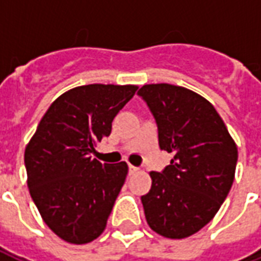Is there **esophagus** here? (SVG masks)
<instances>
[{
  "mask_svg": "<svg viewBox=\"0 0 261 261\" xmlns=\"http://www.w3.org/2000/svg\"><path fill=\"white\" fill-rule=\"evenodd\" d=\"M128 172H130V175H133V173L138 172V168H137V166H134V165H130V166H128Z\"/></svg>",
  "mask_w": 261,
  "mask_h": 261,
  "instance_id": "obj_1",
  "label": "esophagus"
}]
</instances>
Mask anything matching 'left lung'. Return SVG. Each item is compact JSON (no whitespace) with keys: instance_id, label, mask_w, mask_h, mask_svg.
<instances>
[{"instance_id":"1","label":"left lung","mask_w":261,"mask_h":261,"mask_svg":"<svg viewBox=\"0 0 261 261\" xmlns=\"http://www.w3.org/2000/svg\"><path fill=\"white\" fill-rule=\"evenodd\" d=\"M158 125L159 147L173 153L162 172H151L141 197L151 229L170 239L196 233L214 218L235 177L238 148L207 99L196 92L151 84L138 91Z\"/></svg>"}]
</instances>
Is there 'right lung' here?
<instances>
[{"label": "right lung", "instance_id": "add662e5", "mask_svg": "<svg viewBox=\"0 0 261 261\" xmlns=\"http://www.w3.org/2000/svg\"><path fill=\"white\" fill-rule=\"evenodd\" d=\"M137 89L103 84L69 89L51 103L26 145L32 200L63 241L84 245L106 228L128 166L102 164L92 153Z\"/></svg>", "mask_w": 261, "mask_h": 261}]
</instances>
